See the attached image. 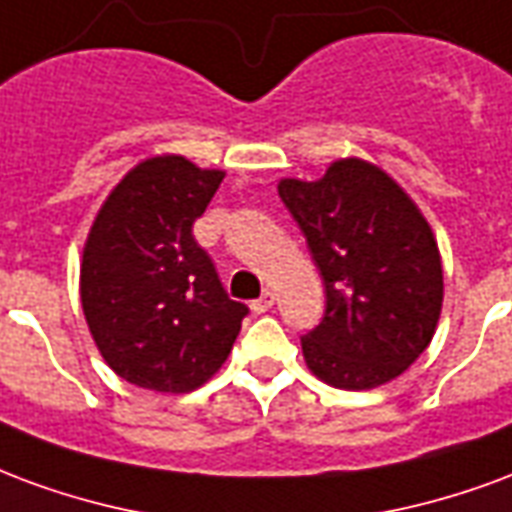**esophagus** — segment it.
<instances>
[{
  "instance_id": "esophagus-1",
  "label": "esophagus",
  "mask_w": 512,
  "mask_h": 512,
  "mask_svg": "<svg viewBox=\"0 0 512 512\" xmlns=\"http://www.w3.org/2000/svg\"><path fill=\"white\" fill-rule=\"evenodd\" d=\"M272 305H275V294L270 292V289H267V292L261 294L259 300H253L251 302V308H253V313H267L272 308Z\"/></svg>"
}]
</instances>
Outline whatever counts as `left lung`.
Returning a JSON list of instances; mask_svg holds the SVG:
<instances>
[{
  "label": "left lung",
  "instance_id": "obj_1",
  "mask_svg": "<svg viewBox=\"0 0 512 512\" xmlns=\"http://www.w3.org/2000/svg\"><path fill=\"white\" fill-rule=\"evenodd\" d=\"M281 201L305 234L327 308L302 335L305 363L338 390H374L428 349L445 281L434 231L404 188L360 158L322 179H281Z\"/></svg>",
  "mask_w": 512,
  "mask_h": 512
}]
</instances>
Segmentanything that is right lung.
I'll return each instance as SVG.
<instances>
[{
    "label": "right lung",
    "instance_id": "right-lung-1",
    "mask_svg": "<svg viewBox=\"0 0 512 512\" xmlns=\"http://www.w3.org/2000/svg\"><path fill=\"white\" fill-rule=\"evenodd\" d=\"M223 171L182 155L130 169L108 193L81 261V305L103 360L125 382L190 393L226 363L248 305L229 300L193 240Z\"/></svg>",
    "mask_w": 512,
    "mask_h": 512
}]
</instances>
